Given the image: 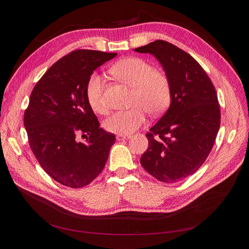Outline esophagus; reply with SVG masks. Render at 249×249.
I'll list each match as a JSON object with an SVG mask.
<instances>
[{
    "label": "esophagus",
    "instance_id": "esophagus-1",
    "mask_svg": "<svg viewBox=\"0 0 249 249\" xmlns=\"http://www.w3.org/2000/svg\"><path fill=\"white\" fill-rule=\"evenodd\" d=\"M131 138V135H117L116 136V139L118 141L120 140H125V139H130Z\"/></svg>",
    "mask_w": 249,
    "mask_h": 249
}]
</instances>
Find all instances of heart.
Here are the masks:
<instances>
[{"label": "heart", "mask_w": 249, "mask_h": 249, "mask_svg": "<svg viewBox=\"0 0 249 249\" xmlns=\"http://www.w3.org/2000/svg\"><path fill=\"white\" fill-rule=\"evenodd\" d=\"M109 72L116 80L133 88L131 109L117 111L104 122V127L111 133L127 135L136 131L146 120V111L159 115L166 110L171 100L168 78L146 60L138 57L120 59L113 64ZM104 82L97 73L90 74L86 82L85 94L90 109L97 114H106L104 101Z\"/></svg>", "instance_id": "b5f03b06"}]
</instances>
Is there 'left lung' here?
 <instances>
[{"label": "left lung", "instance_id": "1", "mask_svg": "<svg viewBox=\"0 0 249 249\" xmlns=\"http://www.w3.org/2000/svg\"><path fill=\"white\" fill-rule=\"evenodd\" d=\"M134 51L159 61L171 89L169 108L146 134L148 147L140 163L157 179L175 183L192 176L213 147L220 126L215 88L196 60L167 41Z\"/></svg>", "mask_w": 249, "mask_h": 249}]
</instances>
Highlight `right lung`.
Listing matches in <instances>:
<instances>
[{
	"label": "right lung",
	"mask_w": 249,
	"mask_h": 249,
	"mask_svg": "<svg viewBox=\"0 0 249 249\" xmlns=\"http://www.w3.org/2000/svg\"><path fill=\"white\" fill-rule=\"evenodd\" d=\"M117 54L78 50L59 59L37 82L24 124L32 152L48 175L71 188L90 184L103 171L115 135L100 127L86 100L90 74ZM87 137L85 142L77 135Z\"/></svg>",
	"instance_id": "1"
}]
</instances>
